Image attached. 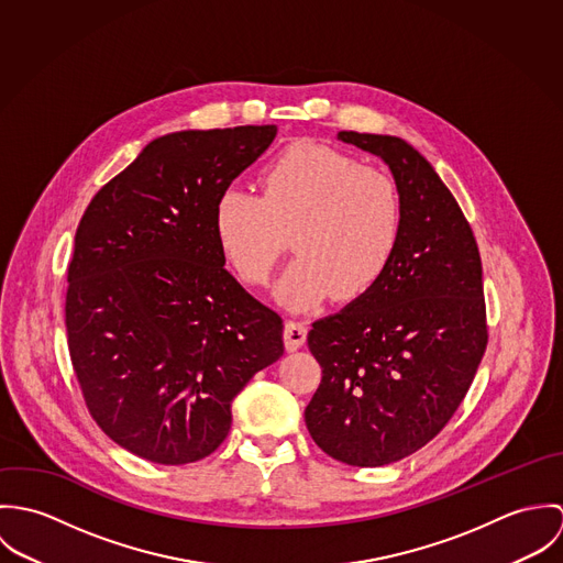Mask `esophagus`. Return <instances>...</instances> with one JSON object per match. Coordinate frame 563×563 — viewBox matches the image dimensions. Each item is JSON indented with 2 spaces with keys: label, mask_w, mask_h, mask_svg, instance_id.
<instances>
[{
  "label": "esophagus",
  "mask_w": 563,
  "mask_h": 563,
  "mask_svg": "<svg viewBox=\"0 0 563 563\" xmlns=\"http://www.w3.org/2000/svg\"><path fill=\"white\" fill-rule=\"evenodd\" d=\"M308 338V324L303 321H288L284 327V340L288 351H297L306 344Z\"/></svg>",
  "instance_id": "obj_1"
}]
</instances>
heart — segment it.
Instances as JSON below:
<instances>
[{
  "label": "heart",
  "instance_id": "obj_1",
  "mask_svg": "<svg viewBox=\"0 0 563 563\" xmlns=\"http://www.w3.org/2000/svg\"><path fill=\"white\" fill-rule=\"evenodd\" d=\"M405 225L399 184L344 152L301 143L260 173V195L228 188L214 206L217 242L249 286L268 282L290 230L295 260L277 295L310 308L331 295L351 303L390 268Z\"/></svg>",
  "mask_w": 563,
  "mask_h": 563
}]
</instances>
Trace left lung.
<instances>
[{
	"label": "left lung",
	"instance_id": "obj_1",
	"mask_svg": "<svg viewBox=\"0 0 563 563\" xmlns=\"http://www.w3.org/2000/svg\"><path fill=\"white\" fill-rule=\"evenodd\" d=\"M386 162L405 206L399 251L382 282L312 322L322 377L306 424L349 466L399 462L433 440L464 401L487 346L482 255L451 190L397 136L340 132Z\"/></svg>",
	"mask_w": 563,
	"mask_h": 563
}]
</instances>
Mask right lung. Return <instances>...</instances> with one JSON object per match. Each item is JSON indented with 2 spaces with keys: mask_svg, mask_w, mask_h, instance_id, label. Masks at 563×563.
Returning <instances> with one entry per match:
<instances>
[{
  "mask_svg": "<svg viewBox=\"0 0 563 563\" xmlns=\"http://www.w3.org/2000/svg\"><path fill=\"white\" fill-rule=\"evenodd\" d=\"M277 125L152 141L88 203L65 324L84 402L125 451L164 466L214 453L232 401L284 355V321L225 268L217 199Z\"/></svg>",
  "mask_w": 563,
  "mask_h": 563,
  "instance_id": "1",
  "label": "right lung"
}]
</instances>
